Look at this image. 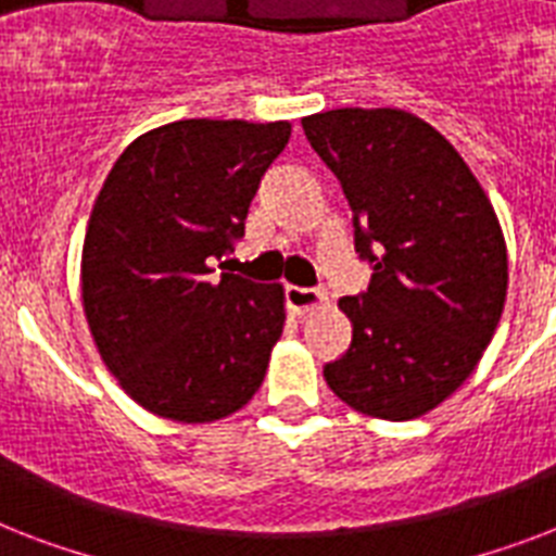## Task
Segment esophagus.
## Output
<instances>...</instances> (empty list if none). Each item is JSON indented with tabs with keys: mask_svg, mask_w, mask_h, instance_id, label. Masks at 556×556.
Here are the masks:
<instances>
[{
	"mask_svg": "<svg viewBox=\"0 0 556 556\" xmlns=\"http://www.w3.org/2000/svg\"><path fill=\"white\" fill-rule=\"evenodd\" d=\"M286 303L291 308V314L296 317H305V314L317 312L326 305V294L317 291V288H300V286H288L286 288Z\"/></svg>",
	"mask_w": 556,
	"mask_h": 556,
	"instance_id": "34e87169",
	"label": "esophagus"
}]
</instances>
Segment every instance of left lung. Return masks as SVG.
I'll use <instances>...</instances> for the list:
<instances>
[{"instance_id":"left-lung-1","label":"left lung","mask_w":556,"mask_h":556,"mask_svg":"<svg viewBox=\"0 0 556 556\" xmlns=\"http://www.w3.org/2000/svg\"><path fill=\"white\" fill-rule=\"evenodd\" d=\"M355 213L371 262L338 308L352 346L323 378L357 413L409 421L447 401L482 361L508 294V248L488 192L444 135L404 109L303 117Z\"/></svg>"}]
</instances>
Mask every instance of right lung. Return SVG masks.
Returning <instances> with one entry per match:
<instances>
[{
  "label": "right lung",
  "instance_id": "right-lung-1",
  "mask_svg": "<svg viewBox=\"0 0 556 556\" xmlns=\"http://www.w3.org/2000/svg\"><path fill=\"white\" fill-rule=\"evenodd\" d=\"M288 121L192 117L135 138L115 161L83 239V312L135 404L181 424L242 409L286 326V291L210 262L244 236Z\"/></svg>",
  "mask_w": 556,
  "mask_h": 556
}]
</instances>
